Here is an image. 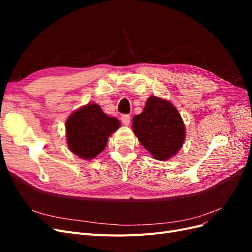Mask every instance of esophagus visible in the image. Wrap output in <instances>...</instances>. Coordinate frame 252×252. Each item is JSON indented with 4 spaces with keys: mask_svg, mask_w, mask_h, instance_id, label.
Instances as JSON below:
<instances>
[{
    "mask_svg": "<svg viewBox=\"0 0 252 252\" xmlns=\"http://www.w3.org/2000/svg\"><path fill=\"white\" fill-rule=\"evenodd\" d=\"M121 121L122 123L127 126L130 124V116L129 114H123V116H121Z\"/></svg>",
    "mask_w": 252,
    "mask_h": 252,
    "instance_id": "34e87169",
    "label": "esophagus"
}]
</instances>
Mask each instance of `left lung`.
<instances>
[{"mask_svg":"<svg viewBox=\"0 0 252 252\" xmlns=\"http://www.w3.org/2000/svg\"><path fill=\"white\" fill-rule=\"evenodd\" d=\"M133 132L155 158L166 159L181 149L185 126L179 111L168 101L150 96L141 114L133 118Z\"/></svg>","mask_w":252,"mask_h":252,"instance_id":"obj_1","label":"left lung"}]
</instances>
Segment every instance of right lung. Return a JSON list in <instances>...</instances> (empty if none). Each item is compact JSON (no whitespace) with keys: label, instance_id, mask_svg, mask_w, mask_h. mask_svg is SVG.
<instances>
[{"label":"right lung","instance_id":"1","mask_svg":"<svg viewBox=\"0 0 252 252\" xmlns=\"http://www.w3.org/2000/svg\"><path fill=\"white\" fill-rule=\"evenodd\" d=\"M119 127L120 122L105 114L100 106L88 104L66 122L68 146L74 155L90 159L105 149L109 135Z\"/></svg>","mask_w":252,"mask_h":252}]
</instances>
